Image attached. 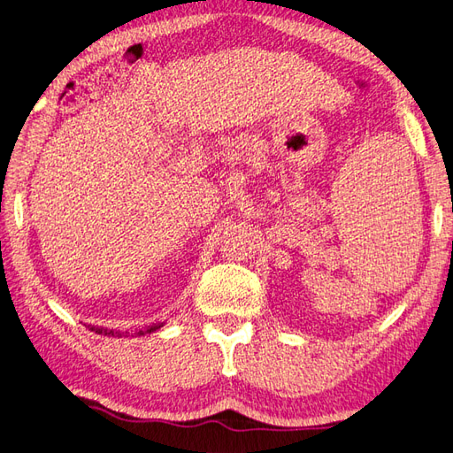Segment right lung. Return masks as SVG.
<instances>
[{
    "label": "right lung",
    "instance_id": "1",
    "mask_svg": "<svg viewBox=\"0 0 453 453\" xmlns=\"http://www.w3.org/2000/svg\"><path fill=\"white\" fill-rule=\"evenodd\" d=\"M164 326V322L160 324H152V326H144V328L136 330V335H146V334H152L156 330H160ZM90 332H96L100 335H111V338H123V335H127V332H119V330H108V328H102V326H88Z\"/></svg>",
    "mask_w": 453,
    "mask_h": 453
}]
</instances>
